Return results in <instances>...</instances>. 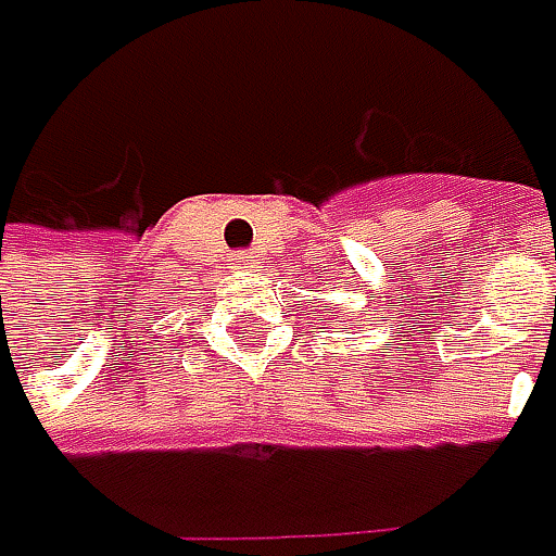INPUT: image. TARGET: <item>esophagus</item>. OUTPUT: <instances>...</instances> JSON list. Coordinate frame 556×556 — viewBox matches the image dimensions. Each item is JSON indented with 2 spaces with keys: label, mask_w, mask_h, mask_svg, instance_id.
Instances as JSON below:
<instances>
[{
  "label": "esophagus",
  "mask_w": 556,
  "mask_h": 556,
  "mask_svg": "<svg viewBox=\"0 0 556 556\" xmlns=\"http://www.w3.org/2000/svg\"><path fill=\"white\" fill-rule=\"evenodd\" d=\"M231 266L238 268V271H250V268L256 266V260H253L250 253H244V250H241V253H235V256H231Z\"/></svg>",
  "instance_id": "1"
}]
</instances>
